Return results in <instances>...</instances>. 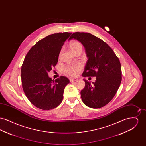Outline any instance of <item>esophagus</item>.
<instances>
[{
    "instance_id": "obj_1",
    "label": "esophagus",
    "mask_w": 146,
    "mask_h": 146,
    "mask_svg": "<svg viewBox=\"0 0 146 146\" xmlns=\"http://www.w3.org/2000/svg\"><path fill=\"white\" fill-rule=\"evenodd\" d=\"M77 79H76V78H72V79H70V82H76V81H77Z\"/></svg>"
}]
</instances>
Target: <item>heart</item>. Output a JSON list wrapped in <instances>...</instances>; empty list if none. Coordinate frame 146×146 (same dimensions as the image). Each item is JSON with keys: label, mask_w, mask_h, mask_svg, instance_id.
Wrapping results in <instances>:
<instances>
[{"label": "heart", "mask_w": 146, "mask_h": 146, "mask_svg": "<svg viewBox=\"0 0 146 146\" xmlns=\"http://www.w3.org/2000/svg\"><path fill=\"white\" fill-rule=\"evenodd\" d=\"M70 48L71 51L74 54L76 51L82 49V44L78 41H73L70 44ZM83 68V64L81 63H77L75 64H68L65 66L63 68L64 73L70 76H75L78 75L79 71Z\"/></svg>", "instance_id": "1"}]
</instances>
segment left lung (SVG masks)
<instances>
[{
    "label": "left lung",
    "mask_w": 146,
    "mask_h": 146,
    "mask_svg": "<svg viewBox=\"0 0 146 146\" xmlns=\"http://www.w3.org/2000/svg\"><path fill=\"white\" fill-rule=\"evenodd\" d=\"M72 39L81 42L89 58L82 76L96 77L92 84L84 79L85 86L80 92L82 101L90 108L102 107L111 101L120 86V61L106 42L89 33L75 32L69 40Z\"/></svg>",
    "instance_id": "obj_1"
}]
</instances>
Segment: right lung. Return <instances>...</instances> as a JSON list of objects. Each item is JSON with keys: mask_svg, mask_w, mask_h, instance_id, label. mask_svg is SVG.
<instances>
[{"mask_svg": "<svg viewBox=\"0 0 146 146\" xmlns=\"http://www.w3.org/2000/svg\"><path fill=\"white\" fill-rule=\"evenodd\" d=\"M71 35L63 32L49 35L33 46L25 58L21 67L22 88L28 100L39 109L52 110L62 101L70 80L61 76L54 80L48 73L55 67L62 46Z\"/></svg>", "mask_w": 146, "mask_h": 146, "instance_id": "1", "label": "right lung"}]
</instances>
